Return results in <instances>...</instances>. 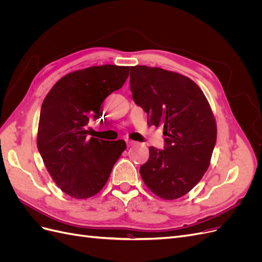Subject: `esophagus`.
Here are the masks:
<instances>
[{
  "mask_svg": "<svg viewBox=\"0 0 262 262\" xmlns=\"http://www.w3.org/2000/svg\"><path fill=\"white\" fill-rule=\"evenodd\" d=\"M125 142H126V145H128V146H132L133 144H136V142L132 141V140H129V139H126Z\"/></svg>",
  "mask_w": 262,
  "mask_h": 262,
  "instance_id": "obj_1",
  "label": "esophagus"
}]
</instances>
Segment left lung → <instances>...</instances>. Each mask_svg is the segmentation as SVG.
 Wrapping results in <instances>:
<instances>
[{"label": "left lung", "instance_id": "8db88e82", "mask_svg": "<svg viewBox=\"0 0 262 262\" xmlns=\"http://www.w3.org/2000/svg\"><path fill=\"white\" fill-rule=\"evenodd\" d=\"M132 98L147 114L148 125H163L165 146H150L141 177L157 196L175 200L201 180L216 142L208 99L192 80L160 68L131 67Z\"/></svg>", "mask_w": 262, "mask_h": 262}]
</instances>
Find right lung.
Listing matches in <instances>:
<instances>
[{"instance_id": "obj_1", "label": "right lung", "mask_w": 262, "mask_h": 262, "mask_svg": "<svg viewBox=\"0 0 262 262\" xmlns=\"http://www.w3.org/2000/svg\"><path fill=\"white\" fill-rule=\"evenodd\" d=\"M130 67L100 66L69 73L43 99L37 147L55 184L68 195L86 199L106 185L126 147L123 140L90 138V125L100 118V106L123 86Z\"/></svg>"}]
</instances>
